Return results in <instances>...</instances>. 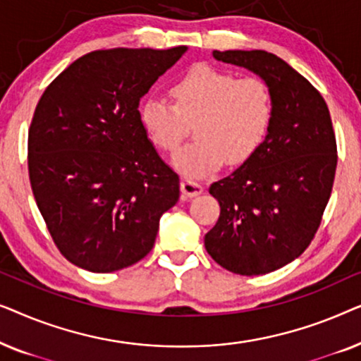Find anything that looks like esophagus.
I'll list each match as a JSON object with an SVG mask.
<instances>
[{"mask_svg": "<svg viewBox=\"0 0 361 361\" xmlns=\"http://www.w3.org/2000/svg\"><path fill=\"white\" fill-rule=\"evenodd\" d=\"M180 190L182 194H184L185 197H197L200 195L202 192H204V187H202L200 184H197L195 180H190V179H184L180 182Z\"/></svg>", "mask_w": 361, "mask_h": 361, "instance_id": "esophagus-1", "label": "esophagus"}]
</instances>
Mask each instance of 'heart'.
Returning a JSON list of instances; mask_svg holds the SVG:
<instances>
[{"label": "heart", "mask_w": 361, "mask_h": 361, "mask_svg": "<svg viewBox=\"0 0 361 361\" xmlns=\"http://www.w3.org/2000/svg\"><path fill=\"white\" fill-rule=\"evenodd\" d=\"M171 98L172 103L146 98L140 121L162 152H174L194 125L195 141L172 157L176 169L187 177L209 176L224 162L245 164L269 135L273 95L261 78H236L199 63L171 87Z\"/></svg>", "instance_id": "obj_1"}]
</instances>
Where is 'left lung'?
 Listing matches in <instances>:
<instances>
[{"label": "left lung", "instance_id": "left-lung-1", "mask_svg": "<svg viewBox=\"0 0 361 361\" xmlns=\"http://www.w3.org/2000/svg\"><path fill=\"white\" fill-rule=\"evenodd\" d=\"M214 57L263 78L274 113L258 152L210 185L220 216L205 250L231 273L266 274L299 258L319 228L337 169L332 120L312 83L274 54L214 51Z\"/></svg>", "mask_w": 361, "mask_h": 361}]
</instances>
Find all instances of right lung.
I'll use <instances>...</instances> for the list:
<instances>
[{"instance_id": "1", "label": "right lung", "mask_w": 361, "mask_h": 361, "mask_svg": "<svg viewBox=\"0 0 361 361\" xmlns=\"http://www.w3.org/2000/svg\"><path fill=\"white\" fill-rule=\"evenodd\" d=\"M185 46L77 59L42 93L27 137L32 194L72 264L113 273L145 258L179 200V176L140 121V102Z\"/></svg>"}]
</instances>
